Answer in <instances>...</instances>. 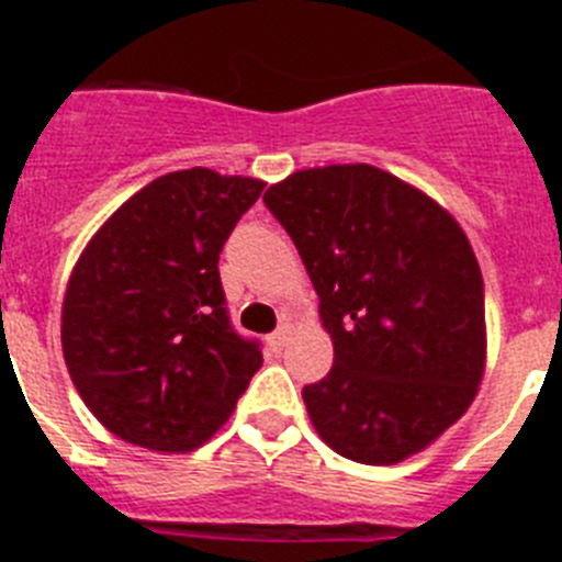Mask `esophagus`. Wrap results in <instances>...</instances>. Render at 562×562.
Returning <instances> with one entry per match:
<instances>
[{
	"mask_svg": "<svg viewBox=\"0 0 562 562\" xmlns=\"http://www.w3.org/2000/svg\"><path fill=\"white\" fill-rule=\"evenodd\" d=\"M286 340H290V326H278L272 335H267V342H270L272 351H281L286 346Z\"/></svg>",
	"mask_w": 562,
	"mask_h": 562,
	"instance_id": "obj_1",
	"label": "esophagus"
}]
</instances>
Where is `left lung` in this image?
<instances>
[{
	"label": "left lung",
	"instance_id": "obj_1",
	"mask_svg": "<svg viewBox=\"0 0 562 562\" xmlns=\"http://www.w3.org/2000/svg\"><path fill=\"white\" fill-rule=\"evenodd\" d=\"M335 342L306 411L335 453L396 464L470 408L484 374V281L448 211L374 166L297 171L265 193Z\"/></svg>",
	"mask_w": 562,
	"mask_h": 562
}]
</instances>
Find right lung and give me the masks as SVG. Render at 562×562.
Here are the masks:
<instances>
[{
    "label": "right lung",
    "mask_w": 562,
    "mask_h": 562,
    "mask_svg": "<svg viewBox=\"0 0 562 562\" xmlns=\"http://www.w3.org/2000/svg\"><path fill=\"white\" fill-rule=\"evenodd\" d=\"M265 182L188 168L148 182L92 236L69 278L64 360L114 436L162 453L200 448L261 369L231 324L220 252Z\"/></svg>",
    "instance_id": "1"
}]
</instances>
